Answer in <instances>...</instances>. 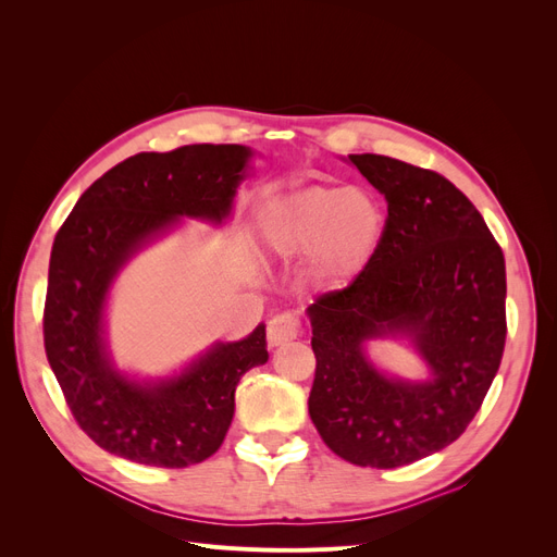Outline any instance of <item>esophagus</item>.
Masks as SVG:
<instances>
[{
  "label": "esophagus",
  "mask_w": 557,
  "mask_h": 557,
  "mask_svg": "<svg viewBox=\"0 0 557 557\" xmlns=\"http://www.w3.org/2000/svg\"><path fill=\"white\" fill-rule=\"evenodd\" d=\"M299 336V318L290 311L278 313L267 325V342L269 346H283Z\"/></svg>",
  "instance_id": "1"
}]
</instances>
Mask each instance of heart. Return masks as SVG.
I'll list each match as a JSON object with an SVG mask.
<instances>
[{
	"instance_id": "1",
	"label": "heart",
	"mask_w": 557,
	"mask_h": 557,
	"mask_svg": "<svg viewBox=\"0 0 557 557\" xmlns=\"http://www.w3.org/2000/svg\"><path fill=\"white\" fill-rule=\"evenodd\" d=\"M385 215L360 188H307L281 199L267 225L269 248L283 258L315 256L320 272L344 281L374 256Z\"/></svg>"
}]
</instances>
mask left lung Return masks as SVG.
Returning a JSON list of instances; mask_svg holds the SVG:
<instances>
[{
  "label": "left lung",
  "instance_id": "8db88e82",
  "mask_svg": "<svg viewBox=\"0 0 557 557\" xmlns=\"http://www.w3.org/2000/svg\"><path fill=\"white\" fill-rule=\"evenodd\" d=\"M348 158L385 195L387 215L362 272L309 307V416L339 458L393 469L453 444L481 409L507 342V272L483 215L448 178ZM397 331L412 334L432 382H391L363 360L367 338Z\"/></svg>",
  "mask_w": 557,
  "mask_h": 557
}]
</instances>
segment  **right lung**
Masks as SVG:
<instances>
[{"label": "right lung", "instance_id": "right-lung-1", "mask_svg": "<svg viewBox=\"0 0 557 557\" xmlns=\"http://www.w3.org/2000/svg\"><path fill=\"white\" fill-rule=\"evenodd\" d=\"M250 150L193 144L137 153L81 195L50 250L44 346L66 407L90 440L125 460L183 469L221 448L234 391L264 364V325L244 342L218 344L178 379L139 385L111 367L102 311L117 269L178 215L221 223L232 209Z\"/></svg>", "mask_w": 557, "mask_h": 557}]
</instances>
